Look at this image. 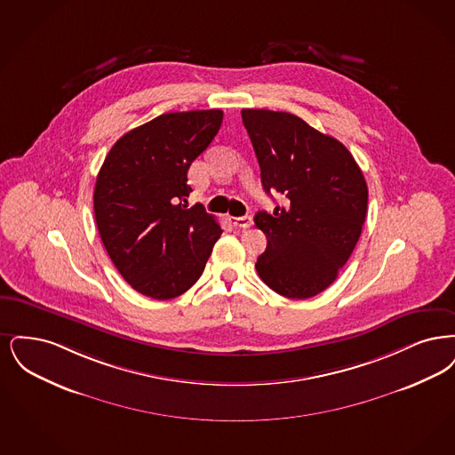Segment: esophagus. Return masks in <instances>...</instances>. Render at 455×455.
Masks as SVG:
<instances>
[{
	"mask_svg": "<svg viewBox=\"0 0 455 455\" xmlns=\"http://www.w3.org/2000/svg\"><path fill=\"white\" fill-rule=\"evenodd\" d=\"M231 220V224H235L236 228H241V229H246V228H250L251 226V216H243V218H229Z\"/></svg>",
	"mask_w": 455,
	"mask_h": 455,
	"instance_id": "34e87169",
	"label": "esophagus"
}]
</instances>
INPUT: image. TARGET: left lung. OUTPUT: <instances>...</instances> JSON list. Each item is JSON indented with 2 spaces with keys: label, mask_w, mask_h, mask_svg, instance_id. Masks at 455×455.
Wrapping results in <instances>:
<instances>
[{
  "label": "left lung",
  "mask_w": 455,
  "mask_h": 455,
  "mask_svg": "<svg viewBox=\"0 0 455 455\" xmlns=\"http://www.w3.org/2000/svg\"><path fill=\"white\" fill-rule=\"evenodd\" d=\"M261 183L283 205L259 211L267 236L258 257L259 278L277 294L309 299L330 287L352 255L367 214L369 190L350 151L287 112L241 110Z\"/></svg>",
  "instance_id": "8db88e82"
}]
</instances>
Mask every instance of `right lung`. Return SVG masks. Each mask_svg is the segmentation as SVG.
<instances>
[{"label":"right lung","mask_w":455,"mask_h":455,"mask_svg":"<svg viewBox=\"0 0 455 455\" xmlns=\"http://www.w3.org/2000/svg\"><path fill=\"white\" fill-rule=\"evenodd\" d=\"M222 124V110L172 112L129 131L100 168L93 209L103 246L142 296L166 300L202 275L220 226L188 207V168Z\"/></svg>","instance_id":"1"}]
</instances>
